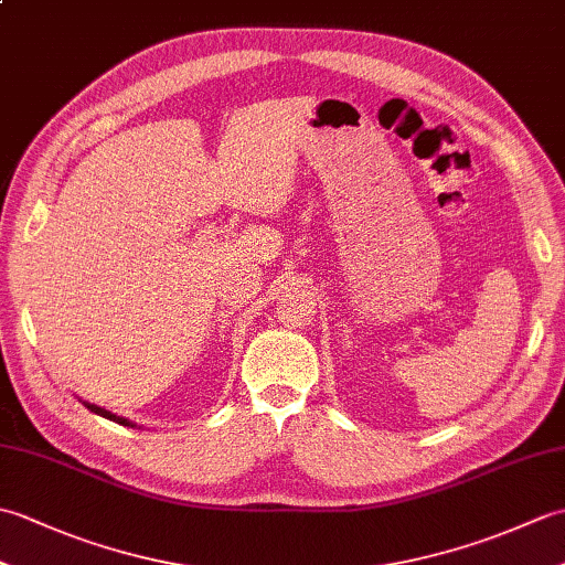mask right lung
I'll return each instance as SVG.
<instances>
[{
  "mask_svg": "<svg viewBox=\"0 0 565 565\" xmlns=\"http://www.w3.org/2000/svg\"><path fill=\"white\" fill-rule=\"evenodd\" d=\"M84 405H87L92 413H97V415H102V417H106V419H114V423H118V425L136 427L134 423H130V419H126V417H118V415H114V413H109V411H104V407H99V405H92V403H84Z\"/></svg>",
  "mask_w": 565,
  "mask_h": 565,
  "instance_id": "1",
  "label": "right lung"
}]
</instances>
